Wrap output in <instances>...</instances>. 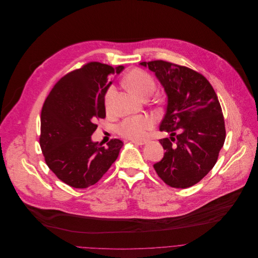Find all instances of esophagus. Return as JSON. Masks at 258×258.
<instances>
[{"label":"esophagus","instance_id":"34e87169","mask_svg":"<svg viewBox=\"0 0 258 258\" xmlns=\"http://www.w3.org/2000/svg\"><path fill=\"white\" fill-rule=\"evenodd\" d=\"M132 142L134 143V144H136V145H144V144H146V141H141V140H132Z\"/></svg>","mask_w":258,"mask_h":258}]
</instances>
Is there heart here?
I'll return each instance as SVG.
<instances>
[{
	"instance_id": "obj_1",
	"label": "heart",
	"mask_w": 258,
	"mask_h": 258,
	"mask_svg": "<svg viewBox=\"0 0 258 258\" xmlns=\"http://www.w3.org/2000/svg\"><path fill=\"white\" fill-rule=\"evenodd\" d=\"M125 83L132 91L144 99L148 98L156 90V81L153 77L141 69L131 70L125 77ZM115 93V87L110 86L105 94V107L107 111H110L113 107ZM154 124L156 121L149 116L129 117L119 125L118 131L128 139L139 141L147 136L148 131L154 127Z\"/></svg>"
}]
</instances>
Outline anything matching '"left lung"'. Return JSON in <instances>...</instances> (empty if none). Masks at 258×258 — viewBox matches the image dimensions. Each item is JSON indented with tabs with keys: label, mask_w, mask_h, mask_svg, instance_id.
I'll use <instances>...</instances> for the list:
<instances>
[{
	"label": "left lung",
	"mask_w": 258,
	"mask_h": 258,
	"mask_svg": "<svg viewBox=\"0 0 258 258\" xmlns=\"http://www.w3.org/2000/svg\"><path fill=\"white\" fill-rule=\"evenodd\" d=\"M140 65L154 72L168 96L160 130L171 137L160 140L166 152L153 168L167 185L191 187L215 167L226 139L217 93L207 78L188 67L163 60Z\"/></svg>",
	"instance_id": "obj_1"
}]
</instances>
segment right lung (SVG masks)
<instances>
[{
	"instance_id": "1",
	"label": "right lung",
	"mask_w": 258,
	"mask_h": 258,
	"mask_svg": "<svg viewBox=\"0 0 258 258\" xmlns=\"http://www.w3.org/2000/svg\"><path fill=\"white\" fill-rule=\"evenodd\" d=\"M123 69L89 62L63 76L44 100L39 136L44 161L73 188H87L98 182L123 146L120 139L110 140L108 147L91 140L96 121L106 118L105 94L112 84L109 79Z\"/></svg>"
}]
</instances>
